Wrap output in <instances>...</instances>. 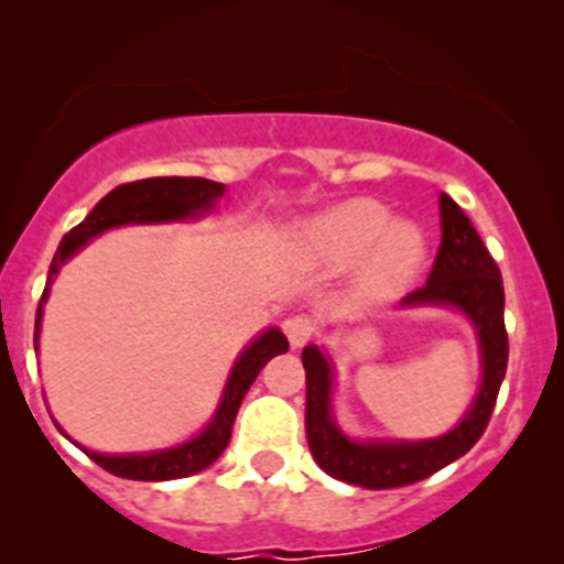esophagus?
I'll return each instance as SVG.
<instances>
[{
    "label": "esophagus",
    "instance_id": "esophagus-1",
    "mask_svg": "<svg viewBox=\"0 0 564 564\" xmlns=\"http://www.w3.org/2000/svg\"><path fill=\"white\" fill-rule=\"evenodd\" d=\"M283 330H286L292 347H303L308 339H314V336H317V319L308 317V314H297V317L286 319Z\"/></svg>",
    "mask_w": 564,
    "mask_h": 564
}]
</instances>
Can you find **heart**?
<instances>
[{"label":"heart","instance_id":"b5f03b06","mask_svg":"<svg viewBox=\"0 0 564 564\" xmlns=\"http://www.w3.org/2000/svg\"><path fill=\"white\" fill-rule=\"evenodd\" d=\"M300 250L325 270L359 264L361 294L387 300L412 286L425 264L429 241L414 223H394L383 203L359 197L317 214L300 230Z\"/></svg>","mask_w":564,"mask_h":564}]
</instances>
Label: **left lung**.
Wrapping results in <instances>:
<instances>
[{"label": "left lung", "instance_id": "obj_1", "mask_svg": "<svg viewBox=\"0 0 564 564\" xmlns=\"http://www.w3.org/2000/svg\"><path fill=\"white\" fill-rule=\"evenodd\" d=\"M442 245L425 286L403 297L401 306H451L473 323L481 345V387L454 431L436 440H350L330 414L334 370L317 345L303 350L306 367V436L312 456L328 476L367 489H392L423 481L431 473L465 456L481 440L507 376L509 341L503 325L501 270L484 247L465 210L440 194Z\"/></svg>", "mask_w": 564, "mask_h": 564}]
</instances>
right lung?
<instances>
[{
	"label": "right lung",
	"instance_id": "1",
	"mask_svg": "<svg viewBox=\"0 0 564 564\" xmlns=\"http://www.w3.org/2000/svg\"><path fill=\"white\" fill-rule=\"evenodd\" d=\"M225 194L223 183L205 181V177H147V181L122 183L113 192L105 194L94 210L83 219L77 228L68 230L63 236L61 247H57L55 258H52L50 278H46V289L41 294L39 312H35V345H39L41 317H44V303L50 297V286L55 281L61 264H66L68 258L75 256L86 241L99 236L102 230L119 228V225H147V223H181V219H194L205 210L214 208L219 197ZM289 341L278 328L264 330V334L252 339L250 345L241 350L236 359L234 370H230L228 383H225L223 401H219L217 414L205 425L203 434L194 440L183 442L177 448L170 451H150V454H97V451H86L99 467H105L113 476L133 478V481H172V478H186L194 473L205 470L208 465L219 459L230 442V431H234L236 412H239L241 401H245L247 389L256 381L261 367L278 354H286Z\"/></svg>",
	"mask_w": 564,
	"mask_h": 564
}]
</instances>
